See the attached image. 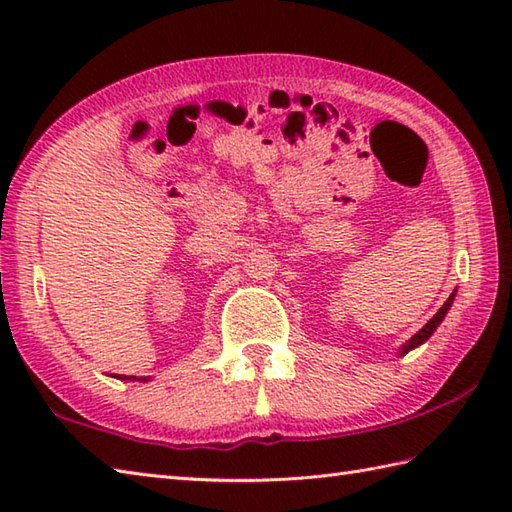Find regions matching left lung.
Instances as JSON below:
<instances>
[{
    "instance_id": "left-lung-1",
    "label": "left lung",
    "mask_w": 512,
    "mask_h": 512,
    "mask_svg": "<svg viewBox=\"0 0 512 512\" xmlns=\"http://www.w3.org/2000/svg\"><path fill=\"white\" fill-rule=\"evenodd\" d=\"M453 299H455V290L451 292V297L447 299V301H444V306L436 312V314H433V319L427 323V325H424V328L420 330V332H416V334H413L411 336V339L405 343V345H402L400 347V356L402 354H407V352H411L413 350V347H418V345H422L424 341H427L429 339V336L433 334V332H436L438 330V325L442 323V319L444 317H447V312H449V308H451V303H453Z\"/></svg>"
}]
</instances>
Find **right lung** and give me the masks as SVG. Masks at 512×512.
<instances>
[{"mask_svg": "<svg viewBox=\"0 0 512 512\" xmlns=\"http://www.w3.org/2000/svg\"><path fill=\"white\" fill-rule=\"evenodd\" d=\"M114 378H121V380H140V378H136V376H123V374H118V376H114ZM143 380H147V378H143Z\"/></svg>", "mask_w": 512, "mask_h": 512, "instance_id": "obj_1", "label": "right lung"}]
</instances>
